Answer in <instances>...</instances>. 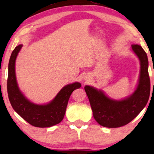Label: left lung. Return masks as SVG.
Segmentation results:
<instances>
[{
	"mask_svg": "<svg viewBox=\"0 0 154 154\" xmlns=\"http://www.w3.org/2000/svg\"><path fill=\"white\" fill-rule=\"evenodd\" d=\"M132 49L140 61V75L137 88L131 95L124 100H114L102 90L85 86L94 119L104 127L119 128L127 125L137 116L148 102L151 85L147 54L139 45H132Z\"/></svg>",
	"mask_w": 154,
	"mask_h": 154,
	"instance_id": "left-lung-1",
	"label": "left lung"
}]
</instances>
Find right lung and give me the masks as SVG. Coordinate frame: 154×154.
Here are the masks:
<instances>
[{
	"label": "right lung",
	"mask_w": 154,
	"mask_h": 154,
	"mask_svg": "<svg viewBox=\"0 0 154 154\" xmlns=\"http://www.w3.org/2000/svg\"><path fill=\"white\" fill-rule=\"evenodd\" d=\"M22 45L14 48L8 64L7 89L12 108L23 119L38 128H48L60 123L64 119L68 102L73 90L81 84L73 83L64 86L52 101L47 104H33L24 96L19 89L15 75V60Z\"/></svg>",
	"instance_id": "right-lung-1"
}]
</instances>
